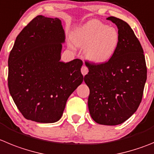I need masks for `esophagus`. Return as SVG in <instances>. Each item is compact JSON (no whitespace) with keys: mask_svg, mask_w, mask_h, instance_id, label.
<instances>
[{"mask_svg":"<svg viewBox=\"0 0 154 154\" xmlns=\"http://www.w3.org/2000/svg\"><path fill=\"white\" fill-rule=\"evenodd\" d=\"M81 72H82V74L83 75L85 76V75L88 74V69L85 66H83L82 67V69H81Z\"/></svg>","mask_w":154,"mask_h":154,"instance_id":"esophagus-1","label":"esophagus"}]
</instances>
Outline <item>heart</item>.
Returning <instances> with one entry per match:
<instances>
[{"label": "heart", "instance_id": "1", "mask_svg": "<svg viewBox=\"0 0 154 154\" xmlns=\"http://www.w3.org/2000/svg\"><path fill=\"white\" fill-rule=\"evenodd\" d=\"M119 32L98 20H91L76 29L72 41L76 46L85 48V56L93 64L108 63L116 53L120 44Z\"/></svg>", "mask_w": 154, "mask_h": 154}]
</instances>
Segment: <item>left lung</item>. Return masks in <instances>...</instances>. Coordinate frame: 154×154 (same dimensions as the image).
Instances as JSON below:
<instances>
[{"mask_svg": "<svg viewBox=\"0 0 154 154\" xmlns=\"http://www.w3.org/2000/svg\"><path fill=\"white\" fill-rule=\"evenodd\" d=\"M118 26L120 44L116 53L101 65L85 63L84 77L89 88L88 106L91 117L104 125H121L135 113L141 102L146 80L143 50L128 23L109 17Z\"/></svg>", "mask_w": 154, "mask_h": 154, "instance_id": "left-lung-1", "label": "left lung"}]
</instances>
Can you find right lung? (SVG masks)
<instances>
[{
  "label": "right lung",
  "mask_w": 154,
  "mask_h": 154,
  "mask_svg": "<svg viewBox=\"0 0 154 154\" xmlns=\"http://www.w3.org/2000/svg\"><path fill=\"white\" fill-rule=\"evenodd\" d=\"M66 34L59 18L39 15L16 38L8 59V87L25 118L54 123L82 84V61L61 60Z\"/></svg>",
  "instance_id": "right-lung-1"
}]
</instances>
